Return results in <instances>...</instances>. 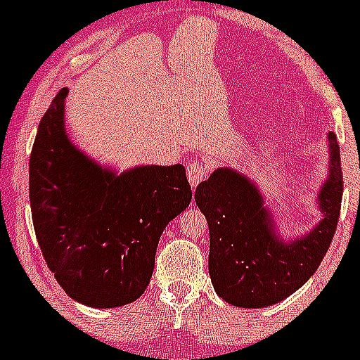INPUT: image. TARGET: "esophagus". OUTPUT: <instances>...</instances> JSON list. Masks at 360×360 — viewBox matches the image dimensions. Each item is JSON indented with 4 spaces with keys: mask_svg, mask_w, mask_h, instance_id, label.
I'll list each match as a JSON object with an SVG mask.
<instances>
[{
    "mask_svg": "<svg viewBox=\"0 0 360 360\" xmlns=\"http://www.w3.org/2000/svg\"><path fill=\"white\" fill-rule=\"evenodd\" d=\"M186 174H188V179H190V184L195 188L198 186L200 181H203L207 177V174H209V165L203 162H191L190 165H188Z\"/></svg>",
    "mask_w": 360,
    "mask_h": 360,
    "instance_id": "1",
    "label": "esophagus"
}]
</instances>
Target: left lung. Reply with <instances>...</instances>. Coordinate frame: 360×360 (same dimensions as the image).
I'll use <instances>...</instances> for the list:
<instances>
[{
  "label": "left lung",
  "mask_w": 360,
  "mask_h": 360,
  "mask_svg": "<svg viewBox=\"0 0 360 360\" xmlns=\"http://www.w3.org/2000/svg\"><path fill=\"white\" fill-rule=\"evenodd\" d=\"M328 177L317 193L322 219L303 235L284 238L248 174L219 167L195 191L209 224V275L221 300L240 308H264L296 292L324 259L343 195L340 146L328 132Z\"/></svg>",
  "instance_id": "obj_1"
}]
</instances>
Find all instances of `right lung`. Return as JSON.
<instances>
[{
	"instance_id": "obj_1",
	"label": "right lung",
	"mask_w": 360,
	"mask_h": 360,
	"mask_svg": "<svg viewBox=\"0 0 360 360\" xmlns=\"http://www.w3.org/2000/svg\"><path fill=\"white\" fill-rule=\"evenodd\" d=\"M63 89L41 118L29 160V202L43 257L69 297L116 308L144 292L167 224L191 202L176 165L104 167L68 136Z\"/></svg>"
}]
</instances>
